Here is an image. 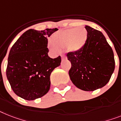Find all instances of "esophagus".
<instances>
[{"instance_id":"1","label":"esophagus","mask_w":121,"mask_h":121,"mask_svg":"<svg viewBox=\"0 0 121 121\" xmlns=\"http://www.w3.org/2000/svg\"><path fill=\"white\" fill-rule=\"evenodd\" d=\"M61 58H62V60L66 59H67V57L65 56H61Z\"/></svg>"}]
</instances>
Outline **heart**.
Masks as SVG:
<instances>
[{"label":"heart","mask_w":121,"mask_h":121,"mask_svg":"<svg viewBox=\"0 0 121 121\" xmlns=\"http://www.w3.org/2000/svg\"><path fill=\"white\" fill-rule=\"evenodd\" d=\"M87 38L88 31L83 27L67 29L54 34L49 47L54 52L65 48L69 51L77 52L83 48Z\"/></svg>","instance_id":"obj_1"}]
</instances>
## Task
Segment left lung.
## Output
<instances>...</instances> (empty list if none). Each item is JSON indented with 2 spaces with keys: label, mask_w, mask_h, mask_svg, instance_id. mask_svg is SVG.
Listing matches in <instances>:
<instances>
[{
  "label": "left lung",
  "mask_w": 121,
  "mask_h": 121,
  "mask_svg": "<svg viewBox=\"0 0 121 121\" xmlns=\"http://www.w3.org/2000/svg\"><path fill=\"white\" fill-rule=\"evenodd\" d=\"M88 38L82 49L67 54L71 62L69 74L72 83L84 91L103 87L111 78L115 68L111 47L101 31L88 26Z\"/></svg>",
  "instance_id": "left-lung-1"
}]
</instances>
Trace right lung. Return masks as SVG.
<instances>
[{"instance_id":"1","label":"right lung","mask_w":121,"mask_h":121,"mask_svg":"<svg viewBox=\"0 0 121 121\" xmlns=\"http://www.w3.org/2000/svg\"><path fill=\"white\" fill-rule=\"evenodd\" d=\"M57 28L27 30L12 47L6 75L16 95L26 100L43 96L49 90L50 75L59 66L61 57L48 56V38Z\"/></svg>"}]
</instances>
